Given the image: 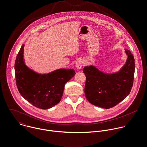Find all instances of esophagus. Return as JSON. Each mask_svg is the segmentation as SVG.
Here are the masks:
<instances>
[{"instance_id":"1","label":"esophagus","mask_w":147,"mask_h":147,"mask_svg":"<svg viewBox=\"0 0 147 147\" xmlns=\"http://www.w3.org/2000/svg\"><path fill=\"white\" fill-rule=\"evenodd\" d=\"M84 64V61L82 59H78L76 61V67L78 69H81L82 67L83 66Z\"/></svg>"}]
</instances>
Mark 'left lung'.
<instances>
[{"mask_svg": "<svg viewBox=\"0 0 147 147\" xmlns=\"http://www.w3.org/2000/svg\"><path fill=\"white\" fill-rule=\"evenodd\" d=\"M125 52L127 59L118 72L107 74L95 66L84 67L83 71L86 77L84 93L91 104L109 109L129 95L133 85L135 66L130 51L126 49Z\"/></svg>", "mask_w": 147, "mask_h": 147, "instance_id": "1", "label": "left lung"}]
</instances>
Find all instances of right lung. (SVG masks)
<instances>
[{"label": "right lung", "instance_id": "1", "mask_svg": "<svg viewBox=\"0 0 147 147\" xmlns=\"http://www.w3.org/2000/svg\"><path fill=\"white\" fill-rule=\"evenodd\" d=\"M24 47L22 45L15 64L18 90L34 107L49 109L60 101L65 84L74 76L75 71L73 69H59L48 74L37 73L25 65Z\"/></svg>", "mask_w": 147, "mask_h": 147}]
</instances>
